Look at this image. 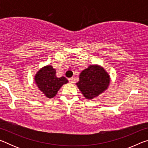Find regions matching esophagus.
<instances>
[{"instance_id":"obj_1","label":"esophagus","mask_w":148,"mask_h":148,"mask_svg":"<svg viewBox=\"0 0 148 148\" xmlns=\"http://www.w3.org/2000/svg\"><path fill=\"white\" fill-rule=\"evenodd\" d=\"M69 81L70 83H71V84L74 83V78H73V77H71V78L69 79Z\"/></svg>"}]
</instances>
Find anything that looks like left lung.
<instances>
[{"mask_svg": "<svg viewBox=\"0 0 148 148\" xmlns=\"http://www.w3.org/2000/svg\"><path fill=\"white\" fill-rule=\"evenodd\" d=\"M110 82L108 72L102 66L94 64L80 73L76 85L87 99H92L107 89Z\"/></svg>", "mask_w": 148, "mask_h": 148, "instance_id": "left-lung-1", "label": "left lung"}]
</instances>
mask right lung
<instances>
[{
  "label": "right lung",
  "instance_id": "add662e5",
  "mask_svg": "<svg viewBox=\"0 0 148 148\" xmlns=\"http://www.w3.org/2000/svg\"><path fill=\"white\" fill-rule=\"evenodd\" d=\"M56 71L51 65H47L39 70L34 76L35 84L47 98H53L62 85L69 82L66 78L56 76Z\"/></svg>",
  "mask_w": 148,
  "mask_h": 148
}]
</instances>
